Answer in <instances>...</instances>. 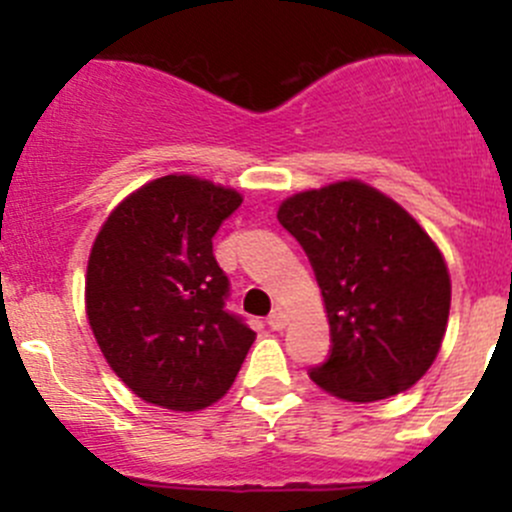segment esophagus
<instances>
[{
    "label": "esophagus",
    "mask_w": 512,
    "mask_h": 512,
    "mask_svg": "<svg viewBox=\"0 0 512 512\" xmlns=\"http://www.w3.org/2000/svg\"><path fill=\"white\" fill-rule=\"evenodd\" d=\"M287 322H289L287 312L282 307H275V309H272L270 317H267V324H270L272 329H285Z\"/></svg>",
    "instance_id": "1"
}]
</instances>
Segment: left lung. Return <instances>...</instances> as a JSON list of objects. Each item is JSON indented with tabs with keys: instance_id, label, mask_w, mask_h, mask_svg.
I'll list each match as a JSON object with an SVG mask.
<instances>
[{
	"instance_id": "1",
	"label": "left lung",
	"mask_w": 512,
	"mask_h": 512,
	"mask_svg": "<svg viewBox=\"0 0 512 512\" xmlns=\"http://www.w3.org/2000/svg\"><path fill=\"white\" fill-rule=\"evenodd\" d=\"M277 218L312 262L332 332L314 384L356 404L411 389L441 352L451 312V275L431 235L356 178L289 195Z\"/></svg>"
}]
</instances>
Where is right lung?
Here are the masks:
<instances>
[{
  "label": "right lung",
  "instance_id": "obj_1",
  "mask_svg": "<svg viewBox=\"0 0 512 512\" xmlns=\"http://www.w3.org/2000/svg\"><path fill=\"white\" fill-rule=\"evenodd\" d=\"M242 195L188 173L148 180L103 220L86 317L113 374L146 404L200 411L230 391L257 334L225 312L213 235Z\"/></svg>",
  "mask_w": 512,
  "mask_h": 512
}]
</instances>
